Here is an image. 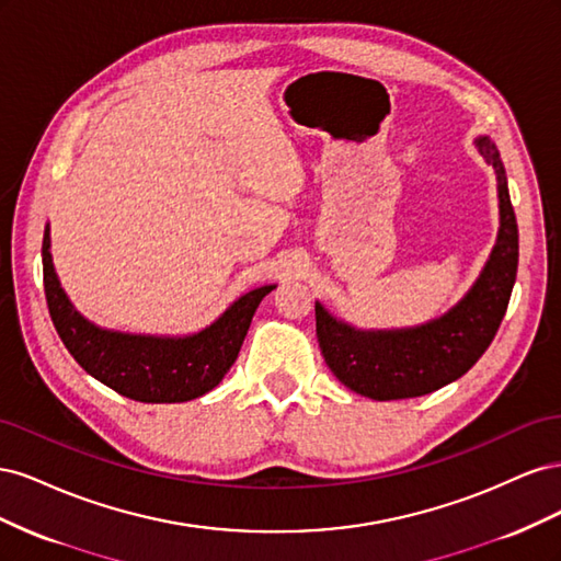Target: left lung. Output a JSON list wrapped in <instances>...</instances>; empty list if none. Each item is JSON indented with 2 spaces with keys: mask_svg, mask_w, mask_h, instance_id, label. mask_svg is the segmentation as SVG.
<instances>
[{
  "mask_svg": "<svg viewBox=\"0 0 561 561\" xmlns=\"http://www.w3.org/2000/svg\"><path fill=\"white\" fill-rule=\"evenodd\" d=\"M499 182L501 227L494 250L468 295L426 325L404 330H355L316 301V334L332 375L371 400L419 398L443 388L482 358L494 342L517 278L519 233L496 145L474 140Z\"/></svg>",
  "mask_w": 561,
  "mask_h": 561,
  "instance_id": "8db88e82",
  "label": "left lung"
}]
</instances>
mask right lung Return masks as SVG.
Returning a JSON list of instances; mask_svg holds the SVG:
<instances>
[{
  "label": "right lung",
  "mask_w": 561,
  "mask_h": 561,
  "mask_svg": "<svg viewBox=\"0 0 561 561\" xmlns=\"http://www.w3.org/2000/svg\"><path fill=\"white\" fill-rule=\"evenodd\" d=\"M42 264L48 313L65 348L93 379L138 402H186L206 396L239 358L254 311L276 287L262 285L245 293L196 334H128L98 328L72 307L50 260L48 225Z\"/></svg>",
  "instance_id": "obj_1"
}]
</instances>
